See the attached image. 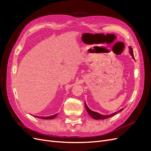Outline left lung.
Instances as JSON below:
<instances>
[{"mask_svg": "<svg viewBox=\"0 0 151 151\" xmlns=\"http://www.w3.org/2000/svg\"><path fill=\"white\" fill-rule=\"evenodd\" d=\"M129 51H130V54L132 55V58H133L134 59V52H133V50H132V47H129ZM85 104V107H86V109L87 111H88V113H89V115L92 117L93 118H94V119L95 120H104V119H106V118H110V117H112L113 116H114L115 115H116V114L118 112H120L122 111L123 109L124 108H122L121 109H120L119 111H118L116 112H115L113 113L112 114H111V115H101V114H99L97 112H95L94 111H92L91 109H90L88 106H87V104L86 103V102L84 103Z\"/></svg>", "mask_w": 151, "mask_h": 151, "instance_id": "obj_1", "label": "left lung"}]
</instances>
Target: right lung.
I'll list each match as a JSON object with an SVG mask.
<instances>
[{
    "label": "right lung",
    "instance_id": "add662e5",
    "mask_svg": "<svg viewBox=\"0 0 151 151\" xmlns=\"http://www.w3.org/2000/svg\"><path fill=\"white\" fill-rule=\"evenodd\" d=\"M57 115H58V114L57 113V114H55V115H53L49 116H35L39 118H41V119L48 120V119H53V118H55Z\"/></svg>",
    "mask_w": 151,
    "mask_h": 151
}]
</instances>
